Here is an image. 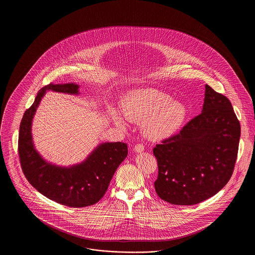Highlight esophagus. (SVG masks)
<instances>
[{
	"mask_svg": "<svg viewBox=\"0 0 255 255\" xmlns=\"http://www.w3.org/2000/svg\"><path fill=\"white\" fill-rule=\"evenodd\" d=\"M133 151H134L135 153H141V152L144 151V146L142 145V144H140V143L135 144L134 147H133Z\"/></svg>",
	"mask_w": 255,
	"mask_h": 255,
	"instance_id": "esophagus-1",
	"label": "esophagus"
}]
</instances>
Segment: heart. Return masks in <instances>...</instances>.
I'll return each instance as SVG.
<instances>
[{
  "instance_id": "1",
  "label": "heart",
  "mask_w": 255,
  "mask_h": 255,
  "mask_svg": "<svg viewBox=\"0 0 255 255\" xmlns=\"http://www.w3.org/2000/svg\"><path fill=\"white\" fill-rule=\"evenodd\" d=\"M122 112L129 121L142 122V131L153 140H161L174 135L186 121L187 107L168 94L157 89L146 88L132 92L125 98ZM112 119L119 125L125 122L118 111L112 112Z\"/></svg>"
}]
</instances>
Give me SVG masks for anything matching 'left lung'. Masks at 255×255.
Segmentation results:
<instances>
[{"instance_id": "8db88e82", "label": "left lung", "mask_w": 255, "mask_h": 255, "mask_svg": "<svg viewBox=\"0 0 255 255\" xmlns=\"http://www.w3.org/2000/svg\"><path fill=\"white\" fill-rule=\"evenodd\" d=\"M240 123L228 97L206 85L202 114L154 148L160 199L192 206L217 194L233 173Z\"/></svg>"}]
</instances>
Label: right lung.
Listing matches in <instances>:
<instances>
[{
  "label": "right lung",
  "mask_w": 255,
  "mask_h": 255,
  "mask_svg": "<svg viewBox=\"0 0 255 255\" xmlns=\"http://www.w3.org/2000/svg\"><path fill=\"white\" fill-rule=\"evenodd\" d=\"M75 83L49 84L37 94L31 107L24 112L19 130L18 151L21 166L29 183L39 191L63 206H93L106 193L120 164L127 157L128 147L123 142H103L79 163L60 166L43 158L35 149L31 127L37 108L47 92L79 95Z\"/></svg>",
  "instance_id": "right-lung-1"
}]
</instances>
